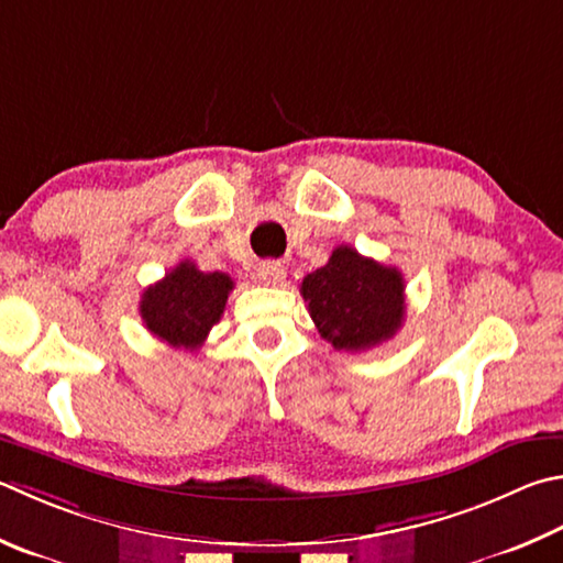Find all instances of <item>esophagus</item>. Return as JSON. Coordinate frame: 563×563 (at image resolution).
<instances>
[{
    "label": "esophagus",
    "instance_id": "1",
    "mask_svg": "<svg viewBox=\"0 0 563 563\" xmlns=\"http://www.w3.org/2000/svg\"><path fill=\"white\" fill-rule=\"evenodd\" d=\"M255 271H258V280L263 285H280L285 280V265L278 261H263Z\"/></svg>",
    "mask_w": 563,
    "mask_h": 563
}]
</instances>
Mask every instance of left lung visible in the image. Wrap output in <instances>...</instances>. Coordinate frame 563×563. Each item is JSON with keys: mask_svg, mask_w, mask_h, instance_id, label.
<instances>
[{"mask_svg": "<svg viewBox=\"0 0 563 563\" xmlns=\"http://www.w3.org/2000/svg\"><path fill=\"white\" fill-rule=\"evenodd\" d=\"M404 275L391 265L334 249L330 261L300 285L312 322L334 350L362 352L401 330L406 314Z\"/></svg>", "mask_w": 563, "mask_h": 563, "instance_id": "8db88e82", "label": "left lung"}]
</instances>
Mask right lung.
Returning a JSON list of instances; mask_svg holds the SVG:
<instances>
[{
	"mask_svg": "<svg viewBox=\"0 0 563 563\" xmlns=\"http://www.w3.org/2000/svg\"><path fill=\"white\" fill-rule=\"evenodd\" d=\"M231 290L233 280L227 273H203L191 261H181L142 292V322L169 346L199 350L221 320Z\"/></svg>",
	"mask_w": 563,
	"mask_h": 563,
	"instance_id": "obj_1",
	"label": "right lung"
}]
</instances>
